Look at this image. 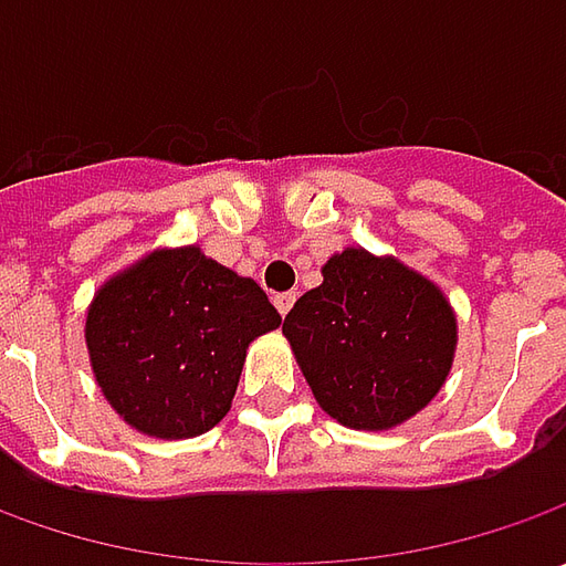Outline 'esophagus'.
I'll list each match as a JSON object with an SVG mask.
<instances>
[{
	"label": "esophagus",
	"mask_w": 566,
	"mask_h": 566,
	"mask_svg": "<svg viewBox=\"0 0 566 566\" xmlns=\"http://www.w3.org/2000/svg\"><path fill=\"white\" fill-rule=\"evenodd\" d=\"M273 305H276L280 315H290V308L295 305V293H276L273 295Z\"/></svg>",
	"instance_id": "esophagus-1"
}]
</instances>
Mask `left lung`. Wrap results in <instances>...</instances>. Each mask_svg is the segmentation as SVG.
<instances>
[{"instance_id":"obj_1","label":"left lung","mask_w":566,"mask_h":566,"mask_svg":"<svg viewBox=\"0 0 566 566\" xmlns=\"http://www.w3.org/2000/svg\"><path fill=\"white\" fill-rule=\"evenodd\" d=\"M283 334L321 409L349 428L378 431L406 422L441 390L457 321L424 276L346 249L283 317Z\"/></svg>"}]
</instances>
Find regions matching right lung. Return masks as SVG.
Here are the masks:
<instances>
[{
  "label": "right lung",
  "instance_id": "obj_1",
  "mask_svg": "<svg viewBox=\"0 0 566 566\" xmlns=\"http://www.w3.org/2000/svg\"><path fill=\"white\" fill-rule=\"evenodd\" d=\"M273 327L280 312L254 280L179 249L109 280L84 337L99 390L125 422L195 438L227 416L249 343Z\"/></svg>",
  "mask_w": 566,
  "mask_h": 566
}]
</instances>
